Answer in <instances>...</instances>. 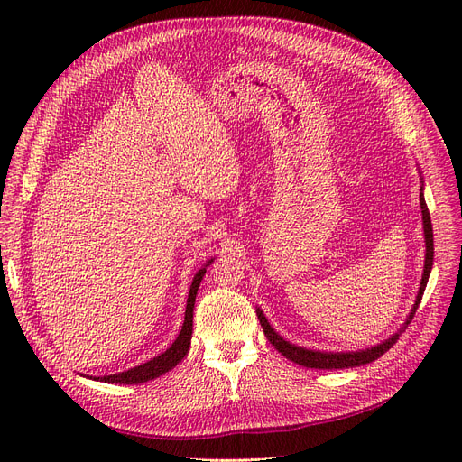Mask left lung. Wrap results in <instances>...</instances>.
<instances>
[{
	"label": "left lung",
	"instance_id": "8db88e82",
	"mask_svg": "<svg viewBox=\"0 0 462 462\" xmlns=\"http://www.w3.org/2000/svg\"><path fill=\"white\" fill-rule=\"evenodd\" d=\"M420 204H421V221H423V236H425V265H423V275H421V282H420V290H418V296L414 305H411L408 317L404 320V324L397 329V333H393L390 338H385V341L365 348V350H356V352H324V350H310V348H303L298 345H292L286 338H282L265 319V314L262 312L260 307H256V314H258V320L260 326L268 337V341L290 361L298 363L301 367L307 369H348V367H359V365H365V363H371L374 359H378L380 356H383L387 350H390L395 343L399 335L406 329V326L411 322L416 314V309L420 307V301L423 298L425 292V286L432 270V258H434V244H432V225H430V215H429V208L425 204V197H423V181H421V192H420Z\"/></svg>",
	"mask_w": 462,
	"mask_h": 462
}]
</instances>
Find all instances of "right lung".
Segmentation results:
<instances>
[{"label": "right lung", "mask_w": 462, "mask_h": 462, "mask_svg": "<svg viewBox=\"0 0 462 462\" xmlns=\"http://www.w3.org/2000/svg\"><path fill=\"white\" fill-rule=\"evenodd\" d=\"M215 258H209L202 268L194 275L192 282H190V290H189V298H187V307H185V320L181 326L180 335L176 337V341L170 345V348H166L162 354L155 356L153 359L142 363L138 367H133L129 371L124 373H116V374H108V376H93V380L97 382H105V383H143L150 382L164 373H168L170 369H174L178 363L187 356L189 348H190V337H192V310H194V300H197V292L200 288V282L206 275V268L213 262ZM89 378V376H88Z\"/></svg>", "instance_id": "add662e5"}]
</instances>
